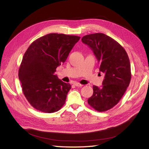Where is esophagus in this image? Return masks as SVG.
Here are the masks:
<instances>
[{
  "label": "esophagus",
  "mask_w": 149,
  "mask_h": 149,
  "mask_svg": "<svg viewBox=\"0 0 149 149\" xmlns=\"http://www.w3.org/2000/svg\"><path fill=\"white\" fill-rule=\"evenodd\" d=\"M74 84L75 86L79 87L83 86V85H82V84H80V83H79V82H75V83Z\"/></svg>",
  "instance_id": "obj_1"
}]
</instances>
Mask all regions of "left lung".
<instances>
[{"label":"left lung","instance_id":"obj_1","mask_svg":"<svg viewBox=\"0 0 149 149\" xmlns=\"http://www.w3.org/2000/svg\"><path fill=\"white\" fill-rule=\"evenodd\" d=\"M100 64L104 73L101 87L93 86V94L88 104L100 112L108 111L123 97L131 81L130 62L125 49L116 41L103 33H94L82 38Z\"/></svg>","mask_w":149,"mask_h":149}]
</instances>
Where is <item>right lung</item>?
<instances>
[{
	"label": "right lung",
	"mask_w": 149,
	"mask_h": 149,
	"mask_svg": "<svg viewBox=\"0 0 149 149\" xmlns=\"http://www.w3.org/2000/svg\"><path fill=\"white\" fill-rule=\"evenodd\" d=\"M80 38L50 33L34 41L27 49L19 69V79L24 96L34 108L51 113L64 105L71 86L54 73Z\"/></svg>",
	"instance_id": "1"
}]
</instances>
